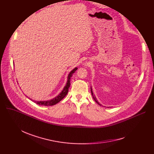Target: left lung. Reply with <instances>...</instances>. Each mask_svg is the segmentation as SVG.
Returning <instances> with one entry per match:
<instances>
[{"mask_svg": "<svg viewBox=\"0 0 154 154\" xmlns=\"http://www.w3.org/2000/svg\"><path fill=\"white\" fill-rule=\"evenodd\" d=\"M91 94H92V97H93V99H94V100L97 102V103L99 105V106H102V105L98 102V100H97V99H96V97H95V95H94V94H93V91H92V87H91Z\"/></svg>", "mask_w": 154, "mask_h": 154, "instance_id": "8db88e82", "label": "left lung"}]
</instances>
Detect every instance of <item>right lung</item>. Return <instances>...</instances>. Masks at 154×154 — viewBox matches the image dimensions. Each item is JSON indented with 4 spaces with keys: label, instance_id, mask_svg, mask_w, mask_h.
<instances>
[{
    "label": "right lung",
    "instance_id": "1",
    "mask_svg": "<svg viewBox=\"0 0 154 154\" xmlns=\"http://www.w3.org/2000/svg\"><path fill=\"white\" fill-rule=\"evenodd\" d=\"M77 70V67L74 68L72 71L70 72V73L68 75L67 77V83L65 85V87H63V90L62 91V92L57 95L55 97L53 98L52 99L48 100H45V101H36V100H32L31 99H30V100H32L33 102H34L35 103H36L38 105H40V106H54L56 103H57L58 102H59L62 99H63L66 96V95L68 93L69 91V88L70 87V78L72 76V74Z\"/></svg>",
    "mask_w": 154,
    "mask_h": 154
}]
</instances>
